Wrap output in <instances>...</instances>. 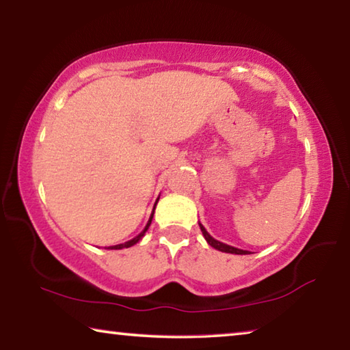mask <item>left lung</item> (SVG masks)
Masks as SVG:
<instances>
[{"label":"left lung","mask_w":350,"mask_h":350,"mask_svg":"<svg viewBox=\"0 0 350 350\" xmlns=\"http://www.w3.org/2000/svg\"><path fill=\"white\" fill-rule=\"evenodd\" d=\"M199 227H200V232H202V234H204V238L206 239V242H208V244H210L213 248H216V250L225 252V253H233V254H247V253H248L247 250H241V248L227 245V244H224V242H219V241H216L215 238H211L210 233L206 232L202 224H199Z\"/></svg>","instance_id":"1"}]
</instances>
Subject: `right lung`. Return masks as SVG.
<instances>
[{"label": "right lung", "instance_id": "1", "mask_svg": "<svg viewBox=\"0 0 350 350\" xmlns=\"http://www.w3.org/2000/svg\"><path fill=\"white\" fill-rule=\"evenodd\" d=\"M152 216H154V210H152V213H151V216H150V221H148V224H146V227L144 228V232L142 233H139L137 236H135V238H133L131 241H128V242H125V244H118V245H111V247H108L109 250H120V248H128V247H133L134 244H137V242L144 238V234L146 233V230L150 228V225H151V221H152Z\"/></svg>", "mask_w": 350, "mask_h": 350}]
</instances>
